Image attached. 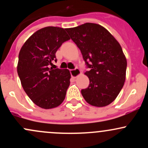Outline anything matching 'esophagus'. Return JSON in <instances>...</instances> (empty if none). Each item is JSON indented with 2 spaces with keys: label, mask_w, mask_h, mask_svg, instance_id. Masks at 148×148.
I'll return each instance as SVG.
<instances>
[{
  "label": "esophagus",
  "mask_w": 148,
  "mask_h": 148,
  "mask_svg": "<svg viewBox=\"0 0 148 148\" xmlns=\"http://www.w3.org/2000/svg\"><path fill=\"white\" fill-rule=\"evenodd\" d=\"M70 73L73 78H76L81 74V72H80V70L78 68H75L74 69H71Z\"/></svg>",
  "instance_id": "esophagus-1"
}]
</instances>
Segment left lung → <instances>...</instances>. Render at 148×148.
<instances>
[{"mask_svg": "<svg viewBox=\"0 0 148 148\" xmlns=\"http://www.w3.org/2000/svg\"><path fill=\"white\" fill-rule=\"evenodd\" d=\"M66 31L90 68L85 73L89 86L81 90L85 100L94 106L110 104L121 91L126 78L127 59L121 46L106 28L96 23H86Z\"/></svg>", "mask_w": 148, "mask_h": 148, "instance_id": "obj_1", "label": "left lung"}]
</instances>
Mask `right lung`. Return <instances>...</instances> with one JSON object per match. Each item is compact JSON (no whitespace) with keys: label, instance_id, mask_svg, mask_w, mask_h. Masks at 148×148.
Masks as SVG:
<instances>
[{"label":"right lung","instance_id":"right-lung-1","mask_svg":"<svg viewBox=\"0 0 148 148\" xmlns=\"http://www.w3.org/2000/svg\"><path fill=\"white\" fill-rule=\"evenodd\" d=\"M66 29L48 26L38 30L22 46L17 73L23 90L34 103L45 109L56 108L62 103L70 84L68 69H53L56 53L69 40Z\"/></svg>","mask_w":148,"mask_h":148}]
</instances>
